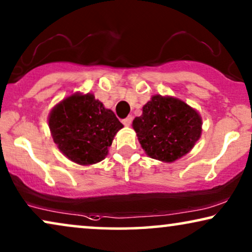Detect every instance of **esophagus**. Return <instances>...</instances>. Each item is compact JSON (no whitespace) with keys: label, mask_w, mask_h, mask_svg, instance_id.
I'll list each match as a JSON object with an SVG mask.
<instances>
[{"label":"esophagus","mask_w":252,"mask_h":252,"mask_svg":"<svg viewBox=\"0 0 252 252\" xmlns=\"http://www.w3.org/2000/svg\"><path fill=\"white\" fill-rule=\"evenodd\" d=\"M131 122H132V116H128V117H126V119H124V120L122 121V123H123L126 126H129L130 124H131Z\"/></svg>","instance_id":"1"}]
</instances>
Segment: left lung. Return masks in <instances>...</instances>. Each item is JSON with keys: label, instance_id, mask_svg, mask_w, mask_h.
<instances>
[{"label": "left lung", "instance_id": "obj_1", "mask_svg": "<svg viewBox=\"0 0 252 252\" xmlns=\"http://www.w3.org/2000/svg\"><path fill=\"white\" fill-rule=\"evenodd\" d=\"M199 113L179 98L152 95L132 128L140 146L152 159L174 162L190 152L202 136Z\"/></svg>", "mask_w": 252, "mask_h": 252}]
</instances>
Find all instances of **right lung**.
I'll use <instances>...</instances> for the list:
<instances>
[{
	"instance_id": "add662e5",
	"label": "right lung",
	"mask_w": 252,
	"mask_h": 252,
	"mask_svg": "<svg viewBox=\"0 0 252 252\" xmlns=\"http://www.w3.org/2000/svg\"><path fill=\"white\" fill-rule=\"evenodd\" d=\"M50 135L58 149L80 166L98 163L123 124L92 93L76 92L56 103L48 115Z\"/></svg>"
}]
</instances>
